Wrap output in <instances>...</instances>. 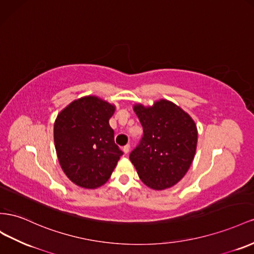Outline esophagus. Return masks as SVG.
Here are the masks:
<instances>
[{
    "label": "esophagus",
    "mask_w": 254,
    "mask_h": 254,
    "mask_svg": "<svg viewBox=\"0 0 254 254\" xmlns=\"http://www.w3.org/2000/svg\"><path fill=\"white\" fill-rule=\"evenodd\" d=\"M129 149H130V145H129V144H127V145H125L124 147H123V150H124L125 154H128V153H129Z\"/></svg>",
    "instance_id": "esophagus-1"
}]
</instances>
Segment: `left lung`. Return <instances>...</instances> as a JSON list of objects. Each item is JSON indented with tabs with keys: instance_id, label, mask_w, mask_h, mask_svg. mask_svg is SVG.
<instances>
[{
	"instance_id": "left-lung-1",
	"label": "left lung",
	"mask_w": 254,
	"mask_h": 254,
	"mask_svg": "<svg viewBox=\"0 0 254 254\" xmlns=\"http://www.w3.org/2000/svg\"><path fill=\"white\" fill-rule=\"evenodd\" d=\"M143 136L130 153L141 181L155 190L174 186L187 173L196 149L193 120L173 102L161 99L154 107L134 106Z\"/></svg>"
}]
</instances>
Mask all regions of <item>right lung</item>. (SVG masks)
<instances>
[{"instance_id":"obj_1","label":"right lung","mask_w":254,"mask_h":254,"mask_svg":"<svg viewBox=\"0 0 254 254\" xmlns=\"http://www.w3.org/2000/svg\"><path fill=\"white\" fill-rule=\"evenodd\" d=\"M114 106L95 96L72 101L57 118L54 144L62 169L82 188L94 189L110 178L123 155L109 120Z\"/></svg>"}]
</instances>
